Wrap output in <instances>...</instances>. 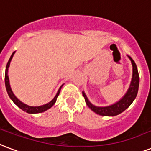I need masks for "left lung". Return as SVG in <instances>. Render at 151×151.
I'll use <instances>...</instances> for the list:
<instances>
[{
    "instance_id": "obj_1",
    "label": "left lung",
    "mask_w": 151,
    "mask_h": 151,
    "mask_svg": "<svg viewBox=\"0 0 151 151\" xmlns=\"http://www.w3.org/2000/svg\"><path fill=\"white\" fill-rule=\"evenodd\" d=\"M128 57H129L130 60L132 61V66H133V75H132V80L129 88L127 92V93L124 95V97L120 101H118L117 103L114 104L112 105H110V106L97 107L92 104L88 100L85 93L82 92V95L85 97L86 104L88 105V108L92 111H93L96 114L101 115V116H117V115H119L124 111H125L132 104V102L134 101V100L136 97L138 90H139V72L137 70L136 64L132 58L130 56H128Z\"/></svg>"
}]
</instances>
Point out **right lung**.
<instances>
[{
    "label": "right lung",
    "mask_w": 151,
    "mask_h": 151,
    "mask_svg": "<svg viewBox=\"0 0 151 151\" xmlns=\"http://www.w3.org/2000/svg\"><path fill=\"white\" fill-rule=\"evenodd\" d=\"M15 51L12 53V55H11V57L9 58V62L7 63L6 65V69H5V74H4V82H5V87H6V90L7 93L9 94V97L11 98V100L13 102H14L16 104H17V106L19 107V109H21L22 110L24 111H26L27 113L30 114H35V113H40V112H42V111H47V109H50L51 107L55 104V103L56 102V100H57L58 96L59 95V93H60L61 88H62V86L60 87V88L58 89V91L57 94H56V96H55V98L53 99L52 101L49 102L48 104H46L44 105H42V106H38V107H32V106H28L27 104H25L22 103L21 101H19L18 99L16 97L13 93H12V91L11 89V87H10V85H9V76H8V70H9V65H10V62H11L12 58V56L14 55Z\"/></svg>",
    "instance_id": "obj_1"
}]
</instances>
